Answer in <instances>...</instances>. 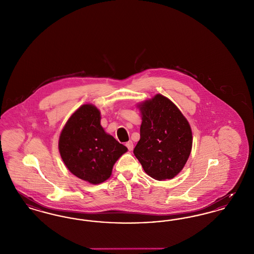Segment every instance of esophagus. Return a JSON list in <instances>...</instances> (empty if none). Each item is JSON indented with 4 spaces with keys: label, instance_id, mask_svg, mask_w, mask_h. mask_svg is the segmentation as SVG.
Listing matches in <instances>:
<instances>
[{
    "label": "esophagus",
    "instance_id": "34e87169",
    "mask_svg": "<svg viewBox=\"0 0 254 254\" xmlns=\"http://www.w3.org/2000/svg\"><path fill=\"white\" fill-rule=\"evenodd\" d=\"M126 146L127 147V149L129 150V151H131V150H133V142H131V141H128V142H127L126 143Z\"/></svg>",
    "mask_w": 254,
    "mask_h": 254
}]
</instances>
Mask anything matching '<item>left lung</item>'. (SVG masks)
<instances>
[{"instance_id": "obj_1", "label": "left lung", "mask_w": 254, "mask_h": 254, "mask_svg": "<svg viewBox=\"0 0 254 254\" xmlns=\"http://www.w3.org/2000/svg\"><path fill=\"white\" fill-rule=\"evenodd\" d=\"M142 115L140 141L133 153L144 172L157 181L181 172L193 145L190 124L170 99L158 93L137 104Z\"/></svg>"}]
</instances>
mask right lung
Wrapping results in <instances>:
<instances>
[{
	"mask_svg": "<svg viewBox=\"0 0 254 254\" xmlns=\"http://www.w3.org/2000/svg\"><path fill=\"white\" fill-rule=\"evenodd\" d=\"M100 121V111L92 104H84L70 116L59 139V150L66 167L91 184L107 181L114 163L127 151L105 131Z\"/></svg>",
	"mask_w": 254,
	"mask_h": 254,
	"instance_id": "right-lung-1",
	"label": "right lung"
}]
</instances>
